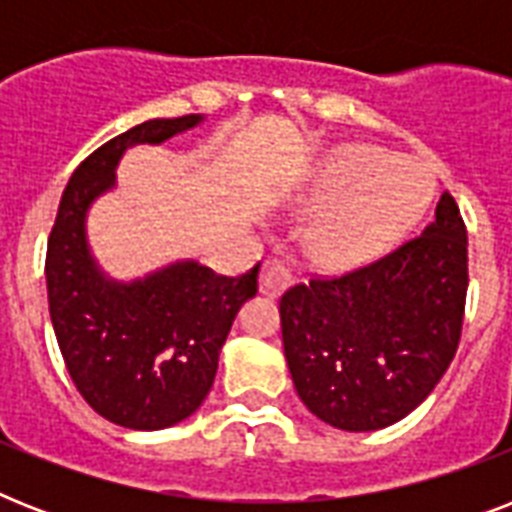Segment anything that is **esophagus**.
Here are the masks:
<instances>
[{"label":"esophagus","mask_w":512,"mask_h":512,"mask_svg":"<svg viewBox=\"0 0 512 512\" xmlns=\"http://www.w3.org/2000/svg\"><path fill=\"white\" fill-rule=\"evenodd\" d=\"M292 284V271L281 260H265L260 271V292L268 297H279Z\"/></svg>","instance_id":"1"}]
</instances>
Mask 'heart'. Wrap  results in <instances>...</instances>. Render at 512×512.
I'll return each instance as SVG.
<instances>
[{"label":"heart","instance_id":"obj_1","mask_svg":"<svg viewBox=\"0 0 512 512\" xmlns=\"http://www.w3.org/2000/svg\"><path fill=\"white\" fill-rule=\"evenodd\" d=\"M436 180L425 164L377 148H348L321 170L311 207L316 255L337 265L369 263L388 252L433 201Z\"/></svg>","mask_w":512,"mask_h":512}]
</instances>
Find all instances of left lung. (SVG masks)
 <instances>
[{"label": "left lung", "instance_id": "obj_1", "mask_svg": "<svg viewBox=\"0 0 512 512\" xmlns=\"http://www.w3.org/2000/svg\"><path fill=\"white\" fill-rule=\"evenodd\" d=\"M465 295L468 231L444 193L422 236L358 271L284 292L281 337L297 396L348 433L404 420L452 364Z\"/></svg>", "mask_w": 512, "mask_h": 512}]
</instances>
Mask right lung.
I'll return each instance as SVG.
<instances>
[{
	"mask_svg": "<svg viewBox=\"0 0 512 512\" xmlns=\"http://www.w3.org/2000/svg\"><path fill=\"white\" fill-rule=\"evenodd\" d=\"M204 122L151 119L116 135L68 180L47 241V300L66 369L87 404L114 425L162 430L191 417L215 382L236 313L257 295V271L220 276L177 260L135 281L111 279L92 257L87 212L116 185V164Z\"/></svg>",
	"mask_w": 512,
	"mask_h": 512,
	"instance_id": "right-lung-1",
	"label": "right lung"
}]
</instances>
